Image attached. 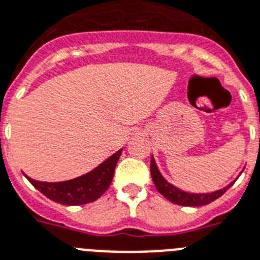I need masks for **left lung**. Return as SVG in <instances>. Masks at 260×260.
Segmentation results:
<instances>
[{
    "instance_id": "obj_1",
    "label": "left lung",
    "mask_w": 260,
    "mask_h": 260,
    "mask_svg": "<svg viewBox=\"0 0 260 260\" xmlns=\"http://www.w3.org/2000/svg\"><path fill=\"white\" fill-rule=\"evenodd\" d=\"M243 172V171H242ZM240 172V174H242ZM239 174V175H240ZM151 175H152V180L155 183L156 189L161 193V195L166 198L167 200H170L172 203L179 204V206H187V207H200V206H206V204H210L211 202H214L218 198H220L223 193H224L227 189L231 187L236 181H231L229 185H225L223 188L218 189V191H212V192H206V193H202V192H188L184 191V189L178 188L176 185L171 184L170 181L164 178L161 172H160L159 167L156 164L153 156L151 159Z\"/></svg>"
}]
</instances>
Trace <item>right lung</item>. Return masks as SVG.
Wrapping results in <instances>:
<instances>
[{
	"label": "right lung",
	"instance_id": "obj_1",
	"mask_svg": "<svg viewBox=\"0 0 260 260\" xmlns=\"http://www.w3.org/2000/svg\"><path fill=\"white\" fill-rule=\"evenodd\" d=\"M121 152L123 148L115 152L88 174L71 180L48 183V181L35 180L24 175L30 181L31 185H35V188L39 189L46 198H49L56 203L64 206H81L97 200L109 188Z\"/></svg>",
	"mask_w": 260,
	"mask_h": 260
}]
</instances>
